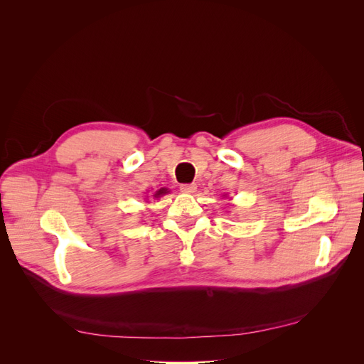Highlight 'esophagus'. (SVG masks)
I'll list each match as a JSON object with an SVG mask.
<instances>
[{
  "instance_id": "34e87169",
  "label": "esophagus",
  "mask_w": 364,
  "mask_h": 364,
  "mask_svg": "<svg viewBox=\"0 0 364 364\" xmlns=\"http://www.w3.org/2000/svg\"><path fill=\"white\" fill-rule=\"evenodd\" d=\"M196 188H198V186L195 183H192V184H181L180 186V190H181L183 193H195Z\"/></svg>"
}]
</instances>
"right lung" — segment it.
<instances>
[{
    "label": "right lung",
    "mask_w": 364,
    "mask_h": 364,
    "mask_svg": "<svg viewBox=\"0 0 364 364\" xmlns=\"http://www.w3.org/2000/svg\"><path fill=\"white\" fill-rule=\"evenodd\" d=\"M168 192H169V190H168L166 187H162V188L156 190V192H155V195H153V198H161L162 195H166Z\"/></svg>",
    "instance_id": "add662e5"
}]
</instances>
